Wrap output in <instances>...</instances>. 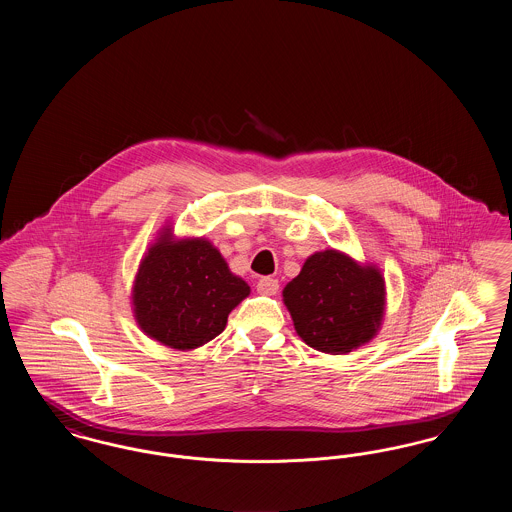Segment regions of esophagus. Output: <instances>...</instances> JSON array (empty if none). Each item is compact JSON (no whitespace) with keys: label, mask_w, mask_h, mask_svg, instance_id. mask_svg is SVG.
<instances>
[{"label":"esophagus","mask_w":512,"mask_h":512,"mask_svg":"<svg viewBox=\"0 0 512 512\" xmlns=\"http://www.w3.org/2000/svg\"><path fill=\"white\" fill-rule=\"evenodd\" d=\"M278 288H280L278 280L270 278V276H265V278H261L257 282V292L261 293V295H276Z\"/></svg>","instance_id":"obj_1"}]
</instances>
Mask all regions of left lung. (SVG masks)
Instances as JSON below:
<instances>
[{"instance_id": "left-lung-1", "label": "left lung", "mask_w": 512, "mask_h": 512, "mask_svg": "<svg viewBox=\"0 0 512 512\" xmlns=\"http://www.w3.org/2000/svg\"><path fill=\"white\" fill-rule=\"evenodd\" d=\"M282 297L297 336L328 355H345L374 340L386 315L382 270L340 249L307 257Z\"/></svg>"}]
</instances>
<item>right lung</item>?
Segmentation results:
<instances>
[{"mask_svg":"<svg viewBox=\"0 0 512 512\" xmlns=\"http://www.w3.org/2000/svg\"><path fill=\"white\" fill-rule=\"evenodd\" d=\"M249 292L207 238H176L165 224L138 265L130 301L147 338L192 351L219 336Z\"/></svg>","mask_w":512,"mask_h":512,"instance_id":"obj_1","label":"right lung"}]
</instances>
